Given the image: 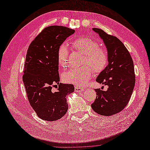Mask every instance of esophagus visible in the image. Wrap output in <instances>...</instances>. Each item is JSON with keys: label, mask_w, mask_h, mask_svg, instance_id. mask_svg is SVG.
<instances>
[{"label": "esophagus", "mask_w": 150, "mask_h": 150, "mask_svg": "<svg viewBox=\"0 0 150 150\" xmlns=\"http://www.w3.org/2000/svg\"><path fill=\"white\" fill-rule=\"evenodd\" d=\"M84 90V89L82 87H78V86H76L75 88V91L77 93H81L82 91Z\"/></svg>", "instance_id": "34e87169"}]
</instances>
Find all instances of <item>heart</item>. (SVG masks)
<instances>
[{
	"label": "heart",
	"mask_w": 150,
	"mask_h": 150,
	"mask_svg": "<svg viewBox=\"0 0 150 150\" xmlns=\"http://www.w3.org/2000/svg\"><path fill=\"white\" fill-rule=\"evenodd\" d=\"M71 46L77 51L84 54L79 67L72 68L63 76L66 83H72L76 86H83L91 78L93 69L96 73L103 71L108 62V53L106 50L99 47L97 42L87 37H79L72 40ZM67 47L62 44L57 51V61L63 68H67L68 64Z\"/></svg>",
	"instance_id": "b5f03b06"
}]
</instances>
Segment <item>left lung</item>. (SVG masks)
<instances>
[{
    "instance_id": "8db88e82",
    "label": "left lung",
    "mask_w": 150,
    "mask_h": 150,
    "mask_svg": "<svg viewBox=\"0 0 150 150\" xmlns=\"http://www.w3.org/2000/svg\"><path fill=\"white\" fill-rule=\"evenodd\" d=\"M107 49L108 64L96 78L108 86L107 91L95 89L96 98L91 104L98 114L109 116L121 111L128 103L135 84L134 64L128 49L120 39L102 29L93 28Z\"/></svg>"
}]
</instances>
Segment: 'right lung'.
<instances>
[{
	"label": "right lung",
	"instance_id": "1",
	"mask_svg": "<svg viewBox=\"0 0 150 150\" xmlns=\"http://www.w3.org/2000/svg\"><path fill=\"white\" fill-rule=\"evenodd\" d=\"M75 30L52 25L42 30L30 44L27 52L22 80L30 106L40 119H61L68 109L67 96L73 93L72 84L59 83L57 51ZM57 84L56 92L52 88Z\"/></svg>",
	"mask_w": 150,
	"mask_h": 150
}]
</instances>
